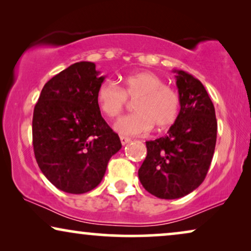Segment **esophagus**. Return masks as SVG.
Listing matches in <instances>:
<instances>
[{"label": "esophagus", "instance_id": "obj_1", "mask_svg": "<svg viewBox=\"0 0 251 251\" xmlns=\"http://www.w3.org/2000/svg\"><path fill=\"white\" fill-rule=\"evenodd\" d=\"M129 141H131V139L127 138V136H120V142H122L123 146L127 145Z\"/></svg>", "mask_w": 251, "mask_h": 251}]
</instances>
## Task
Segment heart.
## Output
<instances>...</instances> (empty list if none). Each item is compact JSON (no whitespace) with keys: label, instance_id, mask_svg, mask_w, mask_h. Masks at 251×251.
Returning <instances> with one entry per match:
<instances>
[{"label":"heart","instance_id":"heart-1","mask_svg":"<svg viewBox=\"0 0 251 251\" xmlns=\"http://www.w3.org/2000/svg\"><path fill=\"white\" fill-rule=\"evenodd\" d=\"M127 98L134 100L136 112L120 118L115 129L122 135H140L170 127L178 118L180 98L171 86L164 85L162 78L149 71L138 72L123 78L122 88L115 82H102L96 91V103L103 115L116 118L123 112Z\"/></svg>","mask_w":251,"mask_h":251}]
</instances>
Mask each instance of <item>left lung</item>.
Instances as JSON below:
<instances>
[{
	"label": "left lung",
	"instance_id": "1",
	"mask_svg": "<svg viewBox=\"0 0 251 251\" xmlns=\"http://www.w3.org/2000/svg\"><path fill=\"white\" fill-rule=\"evenodd\" d=\"M176 73L180 111L165 136L147 141L139 179L147 192L165 200L180 199L203 182L217 140L215 106L199 79Z\"/></svg>",
	"mask_w": 251,
	"mask_h": 251
}]
</instances>
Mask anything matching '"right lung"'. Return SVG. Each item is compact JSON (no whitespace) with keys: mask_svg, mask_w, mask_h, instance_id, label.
Listing matches in <instances>:
<instances>
[{"mask_svg":"<svg viewBox=\"0 0 251 251\" xmlns=\"http://www.w3.org/2000/svg\"><path fill=\"white\" fill-rule=\"evenodd\" d=\"M104 79L94 63H75L43 86L35 104V159L46 178L65 193L94 189L109 159L122 148L96 103V91Z\"/></svg>","mask_w":251,"mask_h":251,"instance_id":"1","label":"right lung"}]
</instances>
